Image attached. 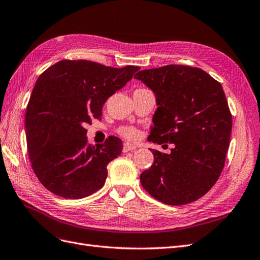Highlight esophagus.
I'll list each match as a JSON object with an SVG mask.
<instances>
[{
    "label": "esophagus",
    "mask_w": 260,
    "mask_h": 260,
    "mask_svg": "<svg viewBox=\"0 0 260 260\" xmlns=\"http://www.w3.org/2000/svg\"><path fill=\"white\" fill-rule=\"evenodd\" d=\"M137 149V146L129 144V143H125L123 146V151L124 152H127V151H132V150H135Z\"/></svg>",
    "instance_id": "1"
}]
</instances>
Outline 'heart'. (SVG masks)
I'll return each instance as SVG.
<instances>
[{
  "label": "heart",
  "mask_w": 260,
  "mask_h": 260,
  "mask_svg": "<svg viewBox=\"0 0 260 260\" xmlns=\"http://www.w3.org/2000/svg\"><path fill=\"white\" fill-rule=\"evenodd\" d=\"M118 133L127 139H136L138 136L137 129L135 127H133V126H124V127L120 128Z\"/></svg>",
  "instance_id": "b5f03b06"
}]
</instances>
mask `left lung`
I'll return each instance as SVG.
<instances>
[{"mask_svg": "<svg viewBox=\"0 0 260 260\" xmlns=\"http://www.w3.org/2000/svg\"><path fill=\"white\" fill-rule=\"evenodd\" d=\"M155 95L149 142L174 144L170 153L151 150L152 166L140 183L159 202L181 206L203 197L224 167L232 115L221 84L198 68L166 65L138 72Z\"/></svg>", "mask_w": 260, "mask_h": 260, "instance_id": "1", "label": "left lung"}]
</instances>
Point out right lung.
Returning a JSON list of instances; mask_svg holds the SVG:
<instances>
[{"instance_id": "obj_1", "label": "right lung", "mask_w": 260, "mask_h": 260, "mask_svg": "<svg viewBox=\"0 0 260 260\" xmlns=\"http://www.w3.org/2000/svg\"><path fill=\"white\" fill-rule=\"evenodd\" d=\"M139 69L63 60L37 79L26 110L27 148L34 172L48 190L80 199L105 185L107 167L121 154L123 143L110 136L105 144L89 145L85 126L100 118L108 98Z\"/></svg>"}]
</instances>
